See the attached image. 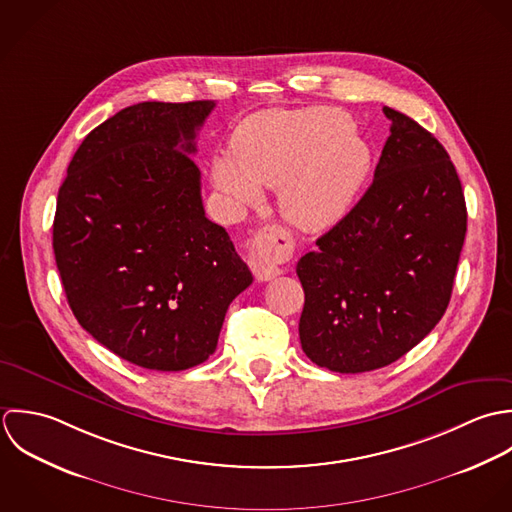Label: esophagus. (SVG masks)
<instances>
[{"mask_svg": "<svg viewBox=\"0 0 512 512\" xmlns=\"http://www.w3.org/2000/svg\"><path fill=\"white\" fill-rule=\"evenodd\" d=\"M249 249V265L257 281H271L281 273V263L289 261L295 251V243L291 235L277 227L267 225L257 231L247 243Z\"/></svg>", "mask_w": 512, "mask_h": 512, "instance_id": "34e87169", "label": "esophagus"}]
</instances>
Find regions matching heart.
Here are the masks:
<instances>
[{
    "mask_svg": "<svg viewBox=\"0 0 512 512\" xmlns=\"http://www.w3.org/2000/svg\"><path fill=\"white\" fill-rule=\"evenodd\" d=\"M372 170V148L338 108L261 112L245 120L231 158L213 160V186L235 205H253L261 190H279L283 217L305 233L338 225Z\"/></svg>",
    "mask_w": 512,
    "mask_h": 512,
    "instance_id": "b5f03b06",
    "label": "heart"
}]
</instances>
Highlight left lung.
I'll return each instance as SVG.
<instances>
[{"mask_svg": "<svg viewBox=\"0 0 512 512\" xmlns=\"http://www.w3.org/2000/svg\"><path fill=\"white\" fill-rule=\"evenodd\" d=\"M384 114L392 126L372 186L297 263L301 346L316 366L340 374L384 368L433 330L467 231L447 150L406 114L390 106Z\"/></svg>", "mask_w": 512, "mask_h": 512, "instance_id": "1", "label": "left lung"}]
</instances>
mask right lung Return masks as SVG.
<instances>
[{"label":"right lung","mask_w":512,"mask_h":512,"mask_svg":"<svg viewBox=\"0 0 512 512\" xmlns=\"http://www.w3.org/2000/svg\"><path fill=\"white\" fill-rule=\"evenodd\" d=\"M213 106L122 108L87 134L59 188L53 251L69 307L146 370L205 362L231 301L253 283L227 231L205 217L190 156Z\"/></svg>","instance_id":"obj_1"}]
</instances>
